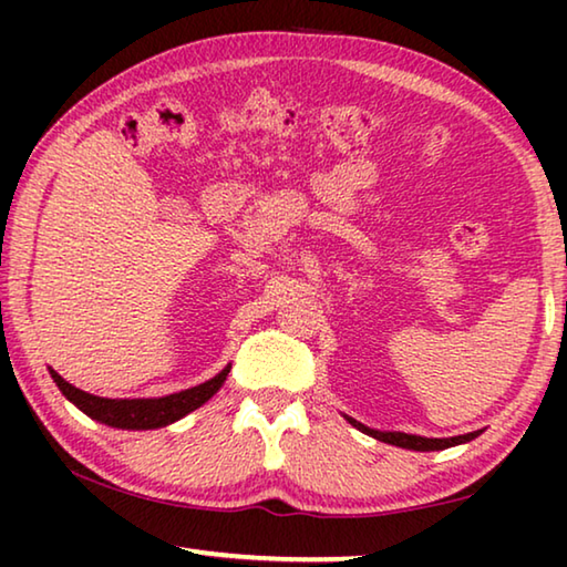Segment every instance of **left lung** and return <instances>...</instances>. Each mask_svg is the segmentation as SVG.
Here are the masks:
<instances>
[{
  "mask_svg": "<svg viewBox=\"0 0 567 567\" xmlns=\"http://www.w3.org/2000/svg\"><path fill=\"white\" fill-rule=\"evenodd\" d=\"M348 420L354 427L362 430V433L378 437V440H382V443L408 447V450H445V447H453L460 443H467V440L480 435V430L477 433H467V435H457V437H420V435H408V433H378V430L364 427V425H360V422H354L352 417H348Z\"/></svg>",
  "mask_w": 567,
  "mask_h": 567,
  "instance_id": "left-lung-1",
  "label": "left lung"
}]
</instances>
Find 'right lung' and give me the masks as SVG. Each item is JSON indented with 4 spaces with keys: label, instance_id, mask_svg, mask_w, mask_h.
Here are the masks:
<instances>
[{
    "label": "right lung",
    "instance_id": "add662e5",
    "mask_svg": "<svg viewBox=\"0 0 567 567\" xmlns=\"http://www.w3.org/2000/svg\"><path fill=\"white\" fill-rule=\"evenodd\" d=\"M50 372H52V380L56 382V388L62 390V395L66 400H72L74 405L92 420H100L104 425L122 427V430H152V427H165L169 422L185 417L187 412L197 410L203 402H207L219 388H223L229 368L219 372V375H215L213 380L203 382V385L175 392V395H167V398H152V400L97 398L70 385V382H66L62 375H56L54 370Z\"/></svg>",
    "mask_w": 567,
    "mask_h": 567
}]
</instances>
